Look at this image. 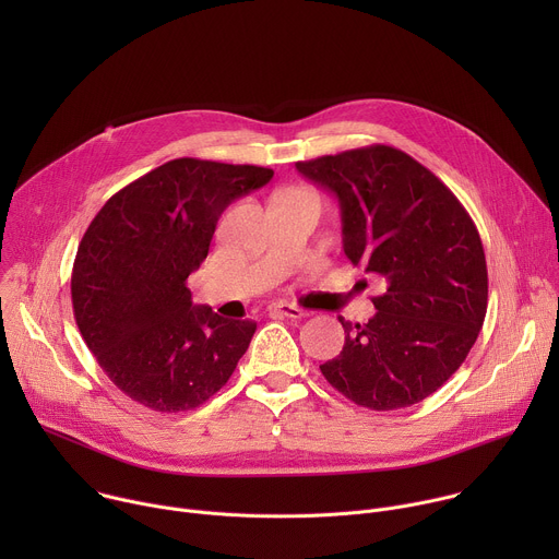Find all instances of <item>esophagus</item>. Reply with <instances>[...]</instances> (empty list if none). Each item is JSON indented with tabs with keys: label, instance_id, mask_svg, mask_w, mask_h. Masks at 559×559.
Masks as SVG:
<instances>
[{
	"label": "esophagus",
	"instance_id": "1",
	"mask_svg": "<svg viewBox=\"0 0 559 559\" xmlns=\"http://www.w3.org/2000/svg\"><path fill=\"white\" fill-rule=\"evenodd\" d=\"M270 313H281V316H287V318H305L307 311L294 302H287V300H278V302H272L267 307Z\"/></svg>",
	"mask_w": 559,
	"mask_h": 559
}]
</instances>
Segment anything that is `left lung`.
I'll list each match as a JSON object with an SVG mask.
<instances>
[{
  "label": "left lung",
  "mask_w": 559,
  "mask_h": 559,
  "mask_svg": "<svg viewBox=\"0 0 559 559\" xmlns=\"http://www.w3.org/2000/svg\"><path fill=\"white\" fill-rule=\"evenodd\" d=\"M296 170L336 194L347 259L384 285L369 323L338 318L345 347L321 365L323 376L373 412L425 401L464 362L487 316L475 223L431 170L391 145L318 156Z\"/></svg>",
  "instance_id": "8db88e82"
}]
</instances>
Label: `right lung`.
Segmentation results:
<instances>
[{
    "instance_id": "add662e5",
    "label": "right lung",
    "mask_w": 559,
    "mask_h": 559,
    "mask_svg": "<svg viewBox=\"0 0 559 559\" xmlns=\"http://www.w3.org/2000/svg\"><path fill=\"white\" fill-rule=\"evenodd\" d=\"M272 177L259 166L175 158L112 194L88 225L70 278L74 321L134 403L197 409L248 352L257 323L192 305L188 276L205 261L223 210Z\"/></svg>"
}]
</instances>
